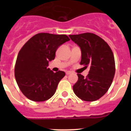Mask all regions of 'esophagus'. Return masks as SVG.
Listing matches in <instances>:
<instances>
[{
    "mask_svg": "<svg viewBox=\"0 0 131 131\" xmlns=\"http://www.w3.org/2000/svg\"><path fill=\"white\" fill-rule=\"evenodd\" d=\"M72 73V72L71 71H66V75H70V74Z\"/></svg>",
    "mask_w": 131,
    "mask_h": 131,
    "instance_id": "34e87169",
    "label": "esophagus"
}]
</instances>
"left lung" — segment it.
<instances>
[{
  "label": "left lung",
  "instance_id": "left-lung-1",
  "mask_svg": "<svg viewBox=\"0 0 131 131\" xmlns=\"http://www.w3.org/2000/svg\"><path fill=\"white\" fill-rule=\"evenodd\" d=\"M81 50V65L90 67L86 77L77 74L78 81L73 86L77 97L87 102L98 100L110 87L115 75V65L113 52L107 42L92 33L69 35Z\"/></svg>",
  "mask_w": 131,
  "mask_h": 131
}]
</instances>
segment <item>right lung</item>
<instances>
[{
  "label": "right lung",
  "instance_id": "1",
  "mask_svg": "<svg viewBox=\"0 0 131 131\" xmlns=\"http://www.w3.org/2000/svg\"><path fill=\"white\" fill-rule=\"evenodd\" d=\"M66 35L40 33L31 38L21 48L15 65V78L20 91L35 102H43L56 92L64 71L54 73L48 68L54 60L58 48L69 41Z\"/></svg>",
  "mask_w": 131,
  "mask_h": 131
}]
</instances>
